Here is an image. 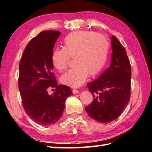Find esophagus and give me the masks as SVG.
<instances>
[{
    "label": "esophagus",
    "mask_w": 152,
    "mask_h": 152,
    "mask_svg": "<svg viewBox=\"0 0 152 152\" xmlns=\"http://www.w3.org/2000/svg\"><path fill=\"white\" fill-rule=\"evenodd\" d=\"M72 92H73V94H78L79 93V91H78V90H76V89H73L72 90Z\"/></svg>",
    "instance_id": "1"
}]
</instances>
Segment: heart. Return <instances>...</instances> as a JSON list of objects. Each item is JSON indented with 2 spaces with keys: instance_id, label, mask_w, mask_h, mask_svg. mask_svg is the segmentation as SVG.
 Masks as SVG:
<instances>
[{
  "instance_id": "1",
  "label": "heart",
  "mask_w": 152,
  "mask_h": 152,
  "mask_svg": "<svg viewBox=\"0 0 152 152\" xmlns=\"http://www.w3.org/2000/svg\"><path fill=\"white\" fill-rule=\"evenodd\" d=\"M64 48L56 49L51 54L53 67L59 72L68 68L69 58L74 57L75 66L61 77V82L66 85L78 87L88 76L101 72L107 60L109 43L101 33L78 31L64 38Z\"/></svg>"
}]
</instances>
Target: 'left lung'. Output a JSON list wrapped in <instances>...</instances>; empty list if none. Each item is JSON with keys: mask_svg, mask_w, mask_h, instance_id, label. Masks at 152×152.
I'll return each mask as SVG.
<instances>
[{"mask_svg": "<svg viewBox=\"0 0 152 152\" xmlns=\"http://www.w3.org/2000/svg\"><path fill=\"white\" fill-rule=\"evenodd\" d=\"M111 64L96 80L87 84L93 101L85 107L98 122L107 123L119 117L131 96L132 71L127 52L115 36L111 37Z\"/></svg>", "mask_w": 152, "mask_h": 152, "instance_id": "obj_1", "label": "left lung"}]
</instances>
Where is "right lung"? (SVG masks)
Here are the masks:
<instances>
[{"label":"right lung","instance_id":"add662e5","mask_svg":"<svg viewBox=\"0 0 152 152\" xmlns=\"http://www.w3.org/2000/svg\"><path fill=\"white\" fill-rule=\"evenodd\" d=\"M60 32L44 31L30 41L19 64V90L24 109L31 119L42 125H53L63 114L70 87L58 85L52 72L53 48ZM49 88H56L53 95Z\"/></svg>","mask_w":152,"mask_h":152}]
</instances>
